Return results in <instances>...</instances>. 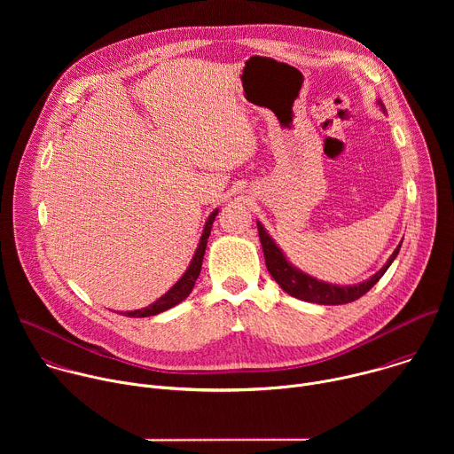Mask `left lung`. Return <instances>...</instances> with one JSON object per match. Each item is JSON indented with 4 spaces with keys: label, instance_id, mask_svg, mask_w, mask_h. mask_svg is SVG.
<instances>
[{
    "label": "left lung",
    "instance_id": "left-lung-1",
    "mask_svg": "<svg viewBox=\"0 0 454 454\" xmlns=\"http://www.w3.org/2000/svg\"><path fill=\"white\" fill-rule=\"evenodd\" d=\"M377 106L380 107L382 113H386L380 100H377ZM256 228H258V237H261V244L264 249L268 271L271 273L275 282L287 294H291L298 300L312 301V303H319V305H341V303H348V301L361 298L380 280V277L387 271V268L392 266V262L399 254L401 244H403V240H401V244L395 247V251L390 254V258H387L386 264L375 275H372L368 280L354 284V286H338V284L317 280V278L303 273L300 268H296L289 261L286 253L282 251V247L275 242V239L268 233V230L264 228V224L261 221H256Z\"/></svg>",
    "mask_w": 454,
    "mask_h": 454
}]
</instances>
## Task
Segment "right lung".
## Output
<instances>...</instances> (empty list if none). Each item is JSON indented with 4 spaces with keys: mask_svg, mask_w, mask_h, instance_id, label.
Segmentation results:
<instances>
[{
    "mask_svg": "<svg viewBox=\"0 0 454 454\" xmlns=\"http://www.w3.org/2000/svg\"><path fill=\"white\" fill-rule=\"evenodd\" d=\"M219 214V208H215L207 223H205V228H203V233H201V239H200V244L196 247V251H193V256L192 261L186 268V271L179 277V280L163 294L160 296L156 301H153L151 305L144 307V309H137V310H125L123 316H129V317H147V316H156L160 312H165L172 307H176L177 303H181L193 289V286H196V280L201 273V266H203V256H205V249H207V244H208V237H210V231H212V224L215 221Z\"/></svg>",
    "mask_w": 454,
    "mask_h": 454,
    "instance_id": "right-lung-1",
    "label": "right lung"
}]
</instances>
